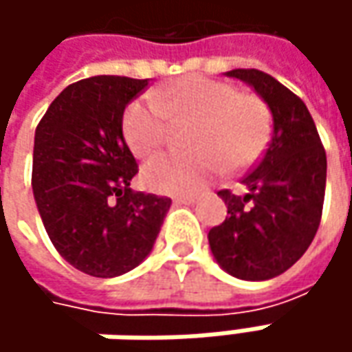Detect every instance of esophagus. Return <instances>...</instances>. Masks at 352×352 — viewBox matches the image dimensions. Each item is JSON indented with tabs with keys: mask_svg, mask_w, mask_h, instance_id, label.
I'll use <instances>...</instances> for the list:
<instances>
[{
	"mask_svg": "<svg viewBox=\"0 0 352 352\" xmlns=\"http://www.w3.org/2000/svg\"><path fill=\"white\" fill-rule=\"evenodd\" d=\"M174 201H176V204H194V201H196V196H186V194H184V196L174 197Z\"/></svg>",
	"mask_w": 352,
	"mask_h": 352,
	"instance_id": "obj_1",
	"label": "esophagus"
}]
</instances>
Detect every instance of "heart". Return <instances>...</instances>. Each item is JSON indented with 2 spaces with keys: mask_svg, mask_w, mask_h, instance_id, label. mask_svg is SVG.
<instances>
[{
  "mask_svg": "<svg viewBox=\"0 0 352 352\" xmlns=\"http://www.w3.org/2000/svg\"><path fill=\"white\" fill-rule=\"evenodd\" d=\"M186 131L190 153L151 158L142 182L160 194H192L210 178L256 166L272 141L274 117L261 96L208 76H182L162 84L155 102L139 98L125 107L121 133L137 156H151L168 141L172 125Z\"/></svg>",
  "mask_w": 352,
  "mask_h": 352,
  "instance_id": "b5f03b06",
  "label": "heart"
}]
</instances>
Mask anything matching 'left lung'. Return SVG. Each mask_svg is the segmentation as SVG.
<instances>
[{"label":"left lung","instance_id":"obj_1","mask_svg":"<svg viewBox=\"0 0 352 352\" xmlns=\"http://www.w3.org/2000/svg\"><path fill=\"white\" fill-rule=\"evenodd\" d=\"M250 84L270 105L274 135L261 162L243 176L247 194L219 190L227 217L210 231L215 261L231 276L268 280L298 263L318 233L327 156L305 103L270 74L227 72Z\"/></svg>","mask_w":352,"mask_h":352}]
</instances>
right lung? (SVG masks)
<instances>
[{
  "label": "right lung",
  "mask_w": 352,
  "mask_h": 352,
  "mask_svg": "<svg viewBox=\"0 0 352 352\" xmlns=\"http://www.w3.org/2000/svg\"><path fill=\"white\" fill-rule=\"evenodd\" d=\"M148 80L70 84L34 131L33 194L54 249L80 272L121 276L146 258L172 199L131 190L139 164L121 117Z\"/></svg>",
  "instance_id": "obj_1"
}]
</instances>
